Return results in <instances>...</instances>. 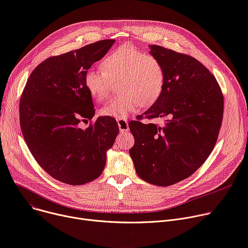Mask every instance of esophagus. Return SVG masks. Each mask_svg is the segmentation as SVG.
Masks as SVG:
<instances>
[{
  "instance_id": "obj_1",
  "label": "esophagus",
  "mask_w": 248,
  "mask_h": 248,
  "mask_svg": "<svg viewBox=\"0 0 248 248\" xmlns=\"http://www.w3.org/2000/svg\"><path fill=\"white\" fill-rule=\"evenodd\" d=\"M118 122V125H119V128H120V132L124 133V132H126L128 131L129 127H128V123L126 120H124V119H118L117 120Z\"/></svg>"
}]
</instances>
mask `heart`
Here are the masks:
<instances>
[{
  "instance_id": "heart-1",
  "label": "heart",
  "mask_w": 248,
  "mask_h": 248,
  "mask_svg": "<svg viewBox=\"0 0 248 248\" xmlns=\"http://www.w3.org/2000/svg\"><path fill=\"white\" fill-rule=\"evenodd\" d=\"M102 70L89 69L85 86L97 102L104 101L120 82L122 95L108 101L101 115L125 119L140 106H149L160 96L165 84V71L160 61L131 44H123L101 61Z\"/></svg>"
}]
</instances>
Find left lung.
I'll list each match as a JSON object with an SVG mask.
<instances>
[{"label":"left lung","instance_id":"obj_1","mask_svg":"<svg viewBox=\"0 0 248 248\" xmlns=\"http://www.w3.org/2000/svg\"><path fill=\"white\" fill-rule=\"evenodd\" d=\"M149 48L163 66L165 84L143 115L166 123L159 126L130 122L134 145L129 154L142 180L166 187L190 177L212 153L221 125L223 97L214 75L194 57L158 46Z\"/></svg>","mask_w":248,"mask_h":248}]
</instances>
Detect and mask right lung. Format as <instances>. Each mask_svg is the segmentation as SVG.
Returning <instances> with one entry per match:
<instances>
[{
  "label": "right lung",
  "instance_id": "right-lung-1",
  "mask_svg": "<svg viewBox=\"0 0 248 248\" xmlns=\"http://www.w3.org/2000/svg\"><path fill=\"white\" fill-rule=\"evenodd\" d=\"M115 41L100 40L46 59L31 72L22 92L24 139L41 168L62 183L77 186L97 179L119 133L111 117H99L93 125L80 127L95 116L85 74Z\"/></svg>",
  "mask_w": 248,
  "mask_h": 248
}]
</instances>
